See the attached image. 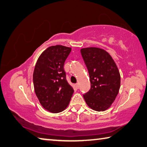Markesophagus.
<instances>
[{
    "instance_id": "esophagus-1",
    "label": "esophagus",
    "mask_w": 147,
    "mask_h": 147,
    "mask_svg": "<svg viewBox=\"0 0 147 147\" xmlns=\"http://www.w3.org/2000/svg\"><path fill=\"white\" fill-rule=\"evenodd\" d=\"M76 86L77 88H79V83H76Z\"/></svg>"
}]
</instances>
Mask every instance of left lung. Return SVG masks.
Masks as SVG:
<instances>
[{
    "label": "left lung",
    "mask_w": 147,
    "mask_h": 147,
    "mask_svg": "<svg viewBox=\"0 0 147 147\" xmlns=\"http://www.w3.org/2000/svg\"><path fill=\"white\" fill-rule=\"evenodd\" d=\"M88 69L91 88L83 95L88 106L96 111H104L111 106L119 93L121 77L112 57L99 48L81 50Z\"/></svg>",
    "instance_id": "8db88e82"
}]
</instances>
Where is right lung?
Returning <instances> with one entry per match:
<instances>
[{
	"instance_id": "1",
	"label": "right lung",
	"mask_w": 147,
	"mask_h": 147,
	"mask_svg": "<svg viewBox=\"0 0 147 147\" xmlns=\"http://www.w3.org/2000/svg\"><path fill=\"white\" fill-rule=\"evenodd\" d=\"M71 48L52 46L41 53L33 75L36 96L44 109L59 113L68 106L74 89L66 81L64 64Z\"/></svg>"
}]
</instances>
